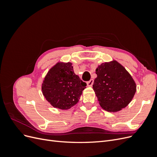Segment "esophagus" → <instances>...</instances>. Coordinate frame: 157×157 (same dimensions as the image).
Returning a JSON list of instances; mask_svg holds the SVG:
<instances>
[{"mask_svg": "<svg viewBox=\"0 0 157 157\" xmlns=\"http://www.w3.org/2000/svg\"><path fill=\"white\" fill-rule=\"evenodd\" d=\"M93 84H94V80L91 79V80H90L89 81L87 82V86H92Z\"/></svg>", "mask_w": 157, "mask_h": 157, "instance_id": "1", "label": "esophagus"}]
</instances>
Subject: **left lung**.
Returning a JSON list of instances; mask_svg holds the SVG:
<instances>
[{
    "instance_id": "obj_1",
    "label": "left lung",
    "mask_w": 157,
    "mask_h": 157,
    "mask_svg": "<svg viewBox=\"0 0 157 157\" xmlns=\"http://www.w3.org/2000/svg\"><path fill=\"white\" fill-rule=\"evenodd\" d=\"M96 73L93 89L101 107L108 112L126 107L136 92V84L126 69L113 60L99 65Z\"/></svg>"
}]
</instances>
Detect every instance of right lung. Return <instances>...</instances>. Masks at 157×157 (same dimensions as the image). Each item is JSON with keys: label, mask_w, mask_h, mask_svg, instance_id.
Masks as SVG:
<instances>
[{"label": "right lung", "mask_w": 157, "mask_h": 157, "mask_svg": "<svg viewBox=\"0 0 157 157\" xmlns=\"http://www.w3.org/2000/svg\"><path fill=\"white\" fill-rule=\"evenodd\" d=\"M86 86L75 74L72 63L58 62L47 73L42 91L52 106L65 110L77 103Z\"/></svg>", "instance_id": "obj_1"}]
</instances>
